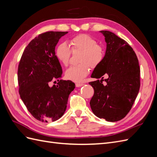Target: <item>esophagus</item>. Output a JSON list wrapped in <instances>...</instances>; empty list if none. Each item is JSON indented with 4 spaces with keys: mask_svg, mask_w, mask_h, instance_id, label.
<instances>
[{
    "mask_svg": "<svg viewBox=\"0 0 157 157\" xmlns=\"http://www.w3.org/2000/svg\"><path fill=\"white\" fill-rule=\"evenodd\" d=\"M84 84H83V83H77V84H76V86H77V87H81V86H84Z\"/></svg>",
    "mask_w": 157,
    "mask_h": 157,
    "instance_id": "34e87169",
    "label": "esophagus"
}]
</instances>
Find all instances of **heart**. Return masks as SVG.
Wrapping results in <instances>:
<instances>
[{
    "instance_id": "b5f03b06",
    "label": "heart",
    "mask_w": 157,
    "mask_h": 157,
    "mask_svg": "<svg viewBox=\"0 0 157 157\" xmlns=\"http://www.w3.org/2000/svg\"><path fill=\"white\" fill-rule=\"evenodd\" d=\"M69 46L63 42L56 47L55 54L59 62L67 65L73 52H80L77 65L71 66L65 71V77L73 82H79L87 76L90 68H96L102 62L104 58V50L100 45L97 44L96 40L87 35H79L73 37L69 41Z\"/></svg>"
}]
</instances>
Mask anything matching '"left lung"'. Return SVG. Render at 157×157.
I'll use <instances>...</instances> for the list:
<instances>
[{"mask_svg":"<svg viewBox=\"0 0 157 157\" xmlns=\"http://www.w3.org/2000/svg\"><path fill=\"white\" fill-rule=\"evenodd\" d=\"M107 44L102 62L94 69L89 84L94 94L90 102L94 114L109 122L122 119L129 113L140 87V69L137 56L124 40L109 31H101ZM108 76L103 85V75Z\"/></svg>","mask_w":157,"mask_h":157,"instance_id":"8db88e82","label":"left lung"}]
</instances>
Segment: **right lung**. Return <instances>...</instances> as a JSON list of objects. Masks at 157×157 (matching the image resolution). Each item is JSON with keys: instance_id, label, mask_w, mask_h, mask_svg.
Segmentation results:
<instances>
[{"instance_id": "obj_1", "label": "right lung", "mask_w": 157, "mask_h": 157, "mask_svg": "<svg viewBox=\"0 0 157 157\" xmlns=\"http://www.w3.org/2000/svg\"><path fill=\"white\" fill-rule=\"evenodd\" d=\"M68 32L48 31L40 34L27 46L18 65L19 93L32 116L38 121H56L63 115L68 98L75 88L71 80H52L62 75L55 48L61 36Z\"/></svg>"}]
</instances>
